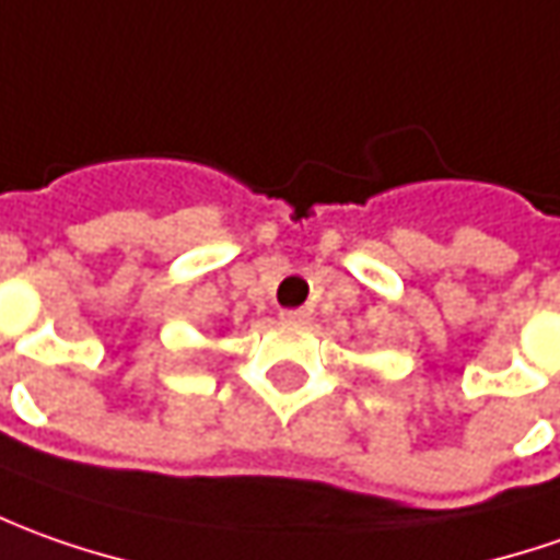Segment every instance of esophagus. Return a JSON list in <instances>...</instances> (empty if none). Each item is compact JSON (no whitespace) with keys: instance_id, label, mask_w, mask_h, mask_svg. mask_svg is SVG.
Segmentation results:
<instances>
[{"instance_id":"1","label":"esophagus","mask_w":560,"mask_h":560,"mask_svg":"<svg viewBox=\"0 0 560 560\" xmlns=\"http://www.w3.org/2000/svg\"><path fill=\"white\" fill-rule=\"evenodd\" d=\"M310 316H313L310 310H284V313H281V322H288V325H306Z\"/></svg>"}]
</instances>
